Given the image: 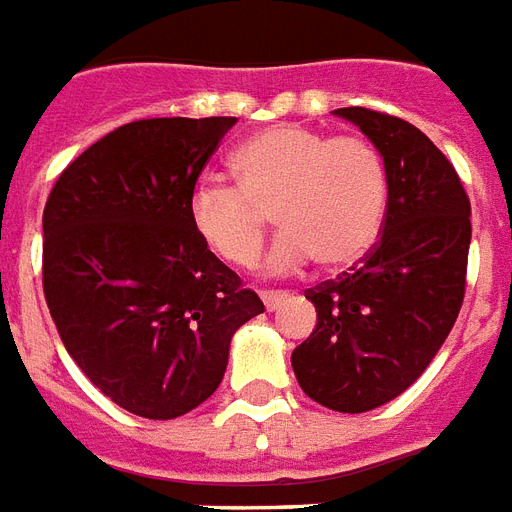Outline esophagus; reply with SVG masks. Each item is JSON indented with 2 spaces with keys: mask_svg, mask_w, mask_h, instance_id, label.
Segmentation results:
<instances>
[{
  "mask_svg": "<svg viewBox=\"0 0 512 512\" xmlns=\"http://www.w3.org/2000/svg\"><path fill=\"white\" fill-rule=\"evenodd\" d=\"M261 301H264V306H267L269 312H275V309H280V306L288 301V293H285V290H264V293H261Z\"/></svg>",
  "mask_w": 512,
  "mask_h": 512,
  "instance_id": "34e87169",
  "label": "esophagus"
}]
</instances>
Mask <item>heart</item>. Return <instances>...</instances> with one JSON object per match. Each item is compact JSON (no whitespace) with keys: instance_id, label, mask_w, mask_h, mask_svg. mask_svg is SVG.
Listing matches in <instances>:
<instances>
[{"instance_id":"heart-1","label":"heart","mask_w":512,"mask_h":512,"mask_svg":"<svg viewBox=\"0 0 512 512\" xmlns=\"http://www.w3.org/2000/svg\"><path fill=\"white\" fill-rule=\"evenodd\" d=\"M235 187L203 182L190 195V224L216 259L253 267L267 240V216L282 230L269 269L296 272L359 261L380 235L388 206L383 155L359 134L327 137L298 124L253 134L232 155Z\"/></svg>"}]
</instances>
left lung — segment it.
I'll return each mask as SVG.
<instances>
[{
    "label": "left lung",
    "mask_w": 512,
    "mask_h": 512,
    "mask_svg": "<svg viewBox=\"0 0 512 512\" xmlns=\"http://www.w3.org/2000/svg\"><path fill=\"white\" fill-rule=\"evenodd\" d=\"M378 147L388 206L357 267L306 290L317 327L293 351L298 386L335 412H367L407 391L447 341L465 296L470 200L455 166L418 126L338 108Z\"/></svg>",
    "instance_id": "8db88e82"
}]
</instances>
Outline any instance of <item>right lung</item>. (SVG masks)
Masks as SVG:
<instances>
[{
    "instance_id": "right-lung-1",
    "label": "right lung",
    "mask_w": 512,
    "mask_h": 512,
    "mask_svg": "<svg viewBox=\"0 0 512 512\" xmlns=\"http://www.w3.org/2000/svg\"><path fill=\"white\" fill-rule=\"evenodd\" d=\"M237 118H142L94 142L44 206L42 282L60 341L110 402L171 420L214 394L261 298L200 243L190 195Z\"/></svg>"
}]
</instances>
